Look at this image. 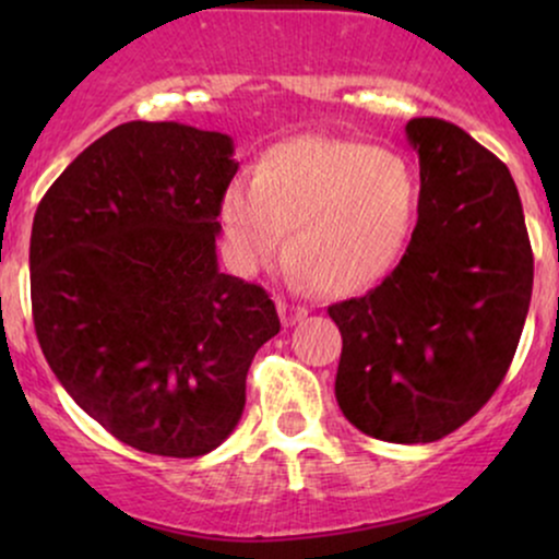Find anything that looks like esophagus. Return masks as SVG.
I'll use <instances>...</instances> for the list:
<instances>
[{
    "label": "esophagus",
    "instance_id": "1",
    "mask_svg": "<svg viewBox=\"0 0 559 559\" xmlns=\"http://www.w3.org/2000/svg\"><path fill=\"white\" fill-rule=\"evenodd\" d=\"M275 305H278V316L284 325H294V323H299L301 318H307L305 305H294V301H286V299H278Z\"/></svg>",
    "mask_w": 559,
    "mask_h": 559
}]
</instances>
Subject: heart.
I'll list each match as a JSON object with an SVG mask.
<instances>
[{
    "label": "heart",
    "mask_w": 559,
    "mask_h": 559,
    "mask_svg": "<svg viewBox=\"0 0 559 559\" xmlns=\"http://www.w3.org/2000/svg\"><path fill=\"white\" fill-rule=\"evenodd\" d=\"M420 210V183L376 144L297 136L271 146L252 183H230L221 221L243 273L273 265L292 228V273L325 294H360L400 265Z\"/></svg>",
    "instance_id": "obj_1"
}]
</instances>
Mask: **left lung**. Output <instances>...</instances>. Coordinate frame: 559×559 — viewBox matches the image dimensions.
Wrapping results in <instances>:
<instances>
[{
	"instance_id": "8db88e82",
	"label": "left lung",
	"mask_w": 559,
	"mask_h": 559,
	"mask_svg": "<svg viewBox=\"0 0 559 559\" xmlns=\"http://www.w3.org/2000/svg\"><path fill=\"white\" fill-rule=\"evenodd\" d=\"M418 226L400 265L329 316L342 331L336 402L362 433L428 444L457 431L507 376L534 288L515 181L463 128L413 118Z\"/></svg>"
}]
</instances>
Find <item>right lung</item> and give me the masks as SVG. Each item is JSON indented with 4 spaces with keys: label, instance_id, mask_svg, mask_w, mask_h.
<instances>
[{
    "label": "right lung",
    "instance_id": "1",
    "mask_svg": "<svg viewBox=\"0 0 559 559\" xmlns=\"http://www.w3.org/2000/svg\"><path fill=\"white\" fill-rule=\"evenodd\" d=\"M226 133L131 120L81 152L38 202L31 307L44 357L115 439L199 457L228 439L254 352L281 331L258 284L221 273Z\"/></svg>",
    "mask_w": 559,
    "mask_h": 559
}]
</instances>
